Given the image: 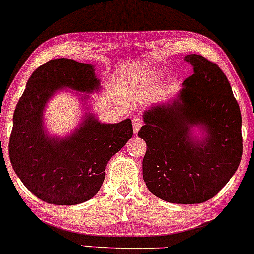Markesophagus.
Returning <instances> with one entry per match:
<instances>
[{
  "mask_svg": "<svg viewBox=\"0 0 254 254\" xmlns=\"http://www.w3.org/2000/svg\"><path fill=\"white\" fill-rule=\"evenodd\" d=\"M131 123H133V130H134V134H137L139 133L140 128L142 127V119H141L140 117H134L133 119H131Z\"/></svg>",
  "mask_w": 254,
  "mask_h": 254,
  "instance_id": "esophagus-1",
  "label": "esophagus"
}]
</instances>
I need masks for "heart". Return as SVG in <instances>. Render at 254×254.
Masks as SVG:
<instances>
[{"instance_id": "heart-1", "label": "heart", "mask_w": 254, "mask_h": 254, "mask_svg": "<svg viewBox=\"0 0 254 254\" xmlns=\"http://www.w3.org/2000/svg\"><path fill=\"white\" fill-rule=\"evenodd\" d=\"M164 74V72L162 71V70H155L154 72H151V73L148 75V77L149 78H160V77H162V75Z\"/></svg>"}]
</instances>
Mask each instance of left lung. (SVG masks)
Wrapping results in <instances>:
<instances>
[{
  "instance_id": "left-lung-1",
  "label": "left lung",
  "mask_w": 254,
  "mask_h": 254,
  "mask_svg": "<svg viewBox=\"0 0 254 254\" xmlns=\"http://www.w3.org/2000/svg\"><path fill=\"white\" fill-rule=\"evenodd\" d=\"M184 61L193 74L183 81L182 90L143 113L142 175L159 198L198 204L215 197L238 169L242 114L218 65L200 55H187ZM195 127L203 137L195 136Z\"/></svg>"
}]
</instances>
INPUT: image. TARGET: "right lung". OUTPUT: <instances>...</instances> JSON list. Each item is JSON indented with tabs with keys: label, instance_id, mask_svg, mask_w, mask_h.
<instances>
[{
	"label": "right lung",
	"instance_id": "add662e5",
	"mask_svg": "<svg viewBox=\"0 0 254 254\" xmlns=\"http://www.w3.org/2000/svg\"><path fill=\"white\" fill-rule=\"evenodd\" d=\"M100 88L93 65L68 58L49 61L29 78L14 113L9 157L22 183L39 199L56 205L91 199L103 186L108 161L133 136L130 119L103 124L90 112L67 136L45 129L44 111L57 92L91 94ZM87 94L78 95L87 103Z\"/></svg>",
	"mask_w": 254,
	"mask_h": 254
}]
</instances>
